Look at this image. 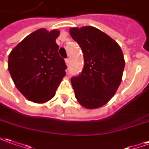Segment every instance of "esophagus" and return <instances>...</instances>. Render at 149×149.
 Wrapping results in <instances>:
<instances>
[{
  "label": "esophagus",
  "instance_id": "obj_1",
  "mask_svg": "<svg viewBox=\"0 0 149 149\" xmlns=\"http://www.w3.org/2000/svg\"><path fill=\"white\" fill-rule=\"evenodd\" d=\"M65 64H66L67 66H68V65H69V58L65 59Z\"/></svg>",
  "mask_w": 149,
  "mask_h": 149
}]
</instances>
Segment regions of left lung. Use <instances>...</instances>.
Instances as JSON below:
<instances>
[{
	"instance_id": "obj_1",
	"label": "left lung",
	"mask_w": 149,
	"mask_h": 149,
	"mask_svg": "<svg viewBox=\"0 0 149 149\" xmlns=\"http://www.w3.org/2000/svg\"><path fill=\"white\" fill-rule=\"evenodd\" d=\"M69 33L83 51L84 68L71 79L75 97L88 109L103 106L120 84L125 61L121 48L111 37L93 26L70 28Z\"/></svg>"
}]
</instances>
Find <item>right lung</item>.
Listing matches in <instances>:
<instances>
[{"label": "right lung", "mask_w": 149, "mask_h": 149, "mask_svg": "<svg viewBox=\"0 0 149 149\" xmlns=\"http://www.w3.org/2000/svg\"><path fill=\"white\" fill-rule=\"evenodd\" d=\"M59 35L57 29H37L8 55V69L15 86L32 102L43 104L53 98L66 74V65L56 43Z\"/></svg>", "instance_id": "obj_1"}]
</instances>
